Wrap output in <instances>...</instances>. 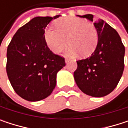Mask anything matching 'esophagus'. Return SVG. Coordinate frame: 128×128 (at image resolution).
<instances>
[{"instance_id": "obj_1", "label": "esophagus", "mask_w": 128, "mask_h": 128, "mask_svg": "<svg viewBox=\"0 0 128 128\" xmlns=\"http://www.w3.org/2000/svg\"><path fill=\"white\" fill-rule=\"evenodd\" d=\"M65 62H66V64H68V63L70 62V60L68 59V58H66V59H65Z\"/></svg>"}]
</instances>
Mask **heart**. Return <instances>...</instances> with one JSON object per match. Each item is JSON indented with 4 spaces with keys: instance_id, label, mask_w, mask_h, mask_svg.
Masks as SVG:
<instances>
[{
    "instance_id": "1",
    "label": "heart",
    "mask_w": 128,
    "mask_h": 128,
    "mask_svg": "<svg viewBox=\"0 0 128 128\" xmlns=\"http://www.w3.org/2000/svg\"><path fill=\"white\" fill-rule=\"evenodd\" d=\"M56 26V29H46L44 34L46 43L53 52H61L67 46V40L70 56L79 53L83 57H88L95 51L98 33L94 25L88 20L68 16L58 19Z\"/></svg>"
}]
</instances>
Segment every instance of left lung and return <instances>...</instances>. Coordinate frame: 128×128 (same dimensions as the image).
I'll return each mask as SVG.
<instances>
[{
	"label": "left lung",
	"mask_w": 128,
	"mask_h": 128,
	"mask_svg": "<svg viewBox=\"0 0 128 128\" xmlns=\"http://www.w3.org/2000/svg\"><path fill=\"white\" fill-rule=\"evenodd\" d=\"M93 21L92 14L78 15ZM98 44L92 55L77 61L74 78L78 88L93 97H103L115 89L122 76L124 46L118 32L102 19L95 20Z\"/></svg>",
	"instance_id": "8db88e82"
}]
</instances>
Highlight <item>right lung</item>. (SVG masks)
<instances>
[{"label": "right lung", "mask_w": 128, "mask_h": 128, "mask_svg": "<svg viewBox=\"0 0 128 128\" xmlns=\"http://www.w3.org/2000/svg\"><path fill=\"white\" fill-rule=\"evenodd\" d=\"M36 17L18 29L6 52V73L15 92L37 102L49 96L56 87V74L65 66L64 58L47 46L44 30L54 18Z\"/></svg>", "instance_id": "obj_1"}]
</instances>
